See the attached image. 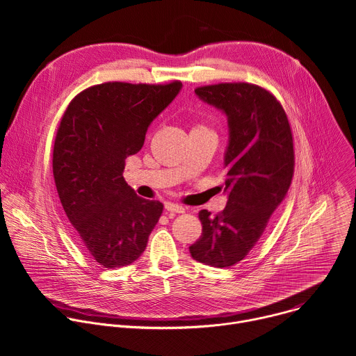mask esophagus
I'll return each mask as SVG.
<instances>
[{"instance_id":"esophagus-1","label":"esophagus","mask_w":356,"mask_h":356,"mask_svg":"<svg viewBox=\"0 0 356 356\" xmlns=\"http://www.w3.org/2000/svg\"><path fill=\"white\" fill-rule=\"evenodd\" d=\"M165 209H166V211H170V213H177V214L184 213V209L179 204H175V202H166Z\"/></svg>"}]
</instances>
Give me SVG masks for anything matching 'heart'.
<instances>
[{
    "label": "heart",
    "instance_id": "1",
    "mask_svg": "<svg viewBox=\"0 0 356 356\" xmlns=\"http://www.w3.org/2000/svg\"><path fill=\"white\" fill-rule=\"evenodd\" d=\"M195 128H201V127H195Z\"/></svg>",
    "mask_w": 356,
    "mask_h": 356
}]
</instances>
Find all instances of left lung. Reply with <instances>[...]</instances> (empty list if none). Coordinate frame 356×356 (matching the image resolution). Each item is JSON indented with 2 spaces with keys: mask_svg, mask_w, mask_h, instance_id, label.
Segmentation results:
<instances>
[{
  "mask_svg": "<svg viewBox=\"0 0 356 356\" xmlns=\"http://www.w3.org/2000/svg\"><path fill=\"white\" fill-rule=\"evenodd\" d=\"M194 92L227 117L222 188L228 200L216 217L207 210L198 213L202 234L190 253L197 262L228 268L255 246L286 198L294 170L293 136L279 101L258 86L224 83Z\"/></svg>",
  "mask_w": 356,
  "mask_h": 356,
  "instance_id": "8db88e82",
  "label": "left lung"
}]
</instances>
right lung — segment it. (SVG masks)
Returning <instances> with one entry per match:
<instances>
[{"label": "right lung", "mask_w": 356, "mask_h": 356, "mask_svg": "<svg viewBox=\"0 0 356 356\" xmlns=\"http://www.w3.org/2000/svg\"><path fill=\"white\" fill-rule=\"evenodd\" d=\"M181 87L98 84L80 92L60 121L54 147L59 198L79 243L103 268L135 262L159 221L162 202L136 195L122 173Z\"/></svg>", "instance_id": "obj_1"}]
</instances>
